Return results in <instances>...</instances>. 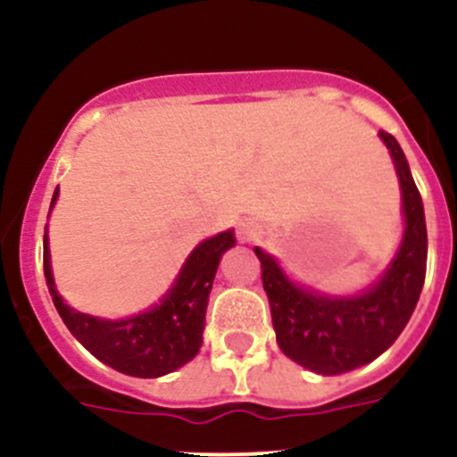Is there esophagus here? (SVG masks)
Instances as JSON below:
<instances>
[{"label": "esophagus", "instance_id": "obj_1", "mask_svg": "<svg viewBox=\"0 0 457 457\" xmlns=\"http://www.w3.org/2000/svg\"><path fill=\"white\" fill-rule=\"evenodd\" d=\"M261 234V225L256 223V220L252 219H243L241 223L237 225V238L241 243H247V241H254L256 237Z\"/></svg>", "mask_w": 457, "mask_h": 457}]
</instances>
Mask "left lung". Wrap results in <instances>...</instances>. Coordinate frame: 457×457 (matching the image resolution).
Instances as JSON below:
<instances>
[{
  "instance_id": "8db88e82",
  "label": "left lung",
  "mask_w": 457,
  "mask_h": 457,
  "mask_svg": "<svg viewBox=\"0 0 457 457\" xmlns=\"http://www.w3.org/2000/svg\"><path fill=\"white\" fill-rule=\"evenodd\" d=\"M379 138L391 152L404 205V241L391 268L364 295L332 299L295 286L277 261L254 247L272 312L277 344L292 361L319 375H339L382 355L413 314L427 277V220L422 196L404 152L388 131Z\"/></svg>"
}]
</instances>
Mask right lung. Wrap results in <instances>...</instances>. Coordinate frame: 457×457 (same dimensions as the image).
Masks as SVG:
<instances>
[{
  "label": "right lung",
  "instance_id": "add662e5",
  "mask_svg": "<svg viewBox=\"0 0 457 457\" xmlns=\"http://www.w3.org/2000/svg\"><path fill=\"white\" fill-rule=\"evenodd\" d=\"M57 201L53 194L51 207ZM237 245L234 232H220L203 241L185 261L176 286L161 305L122 321L88 317L69 308L57 295L51 274L48 238L44 232V277L62 321L91 355L131 378H161L187 364L203 344L212 283L225 250Z\"/></svg>",
  "mask_w": 457,
  "mask_h": 457
}]
</instances>
